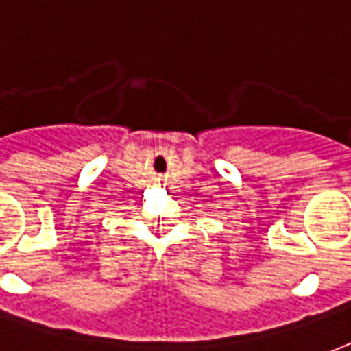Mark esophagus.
I'll return each instance as SVG.
<instances>
[{
  "label": "esophagus",
  "instance_id": "1",
  "mask_svg": "<svg viewBox=\"0 0 351 351\" xmlns=\"http://www.w3.org/2000/svg\"><path fill=\"white\" fill-rule=\"evenodd\" d=\"M156 180H158V182H160V180H161V176H160V175L156 176Z\"/></svg>",
  "mask_w": 351,
  "mask_h": 351
}]
</instances>
